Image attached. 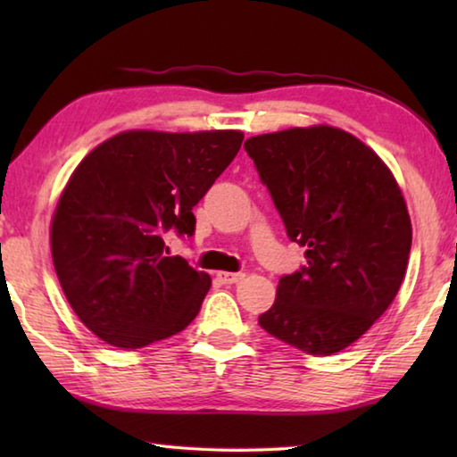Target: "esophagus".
Returning a JSON list of instances; mask_svg holds the SVG:
<instances>
[{
    "instance_id": "esophagus-1",
    "label": "esophagus",
    "mask_w": 457,
    "mask_h": 457,
    "mask_svg": "<svg viewBox=\"0 0 457 457\" xmlns=\"http://www.w3.org/2000/svg\"><path fill=\"white\" fill-rule=\"evenodd\" d=\"M244 276H245V274H242V272H237V274L220 272V274H218V280H220L221 284H237L239 280H244Z\"/></svg>"
}]
</instances>
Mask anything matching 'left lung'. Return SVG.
Here are the masks:
<instances>
[{"instance_id":"1","label":"left lung","mask_w":457,"mask_h":457,"mask_svg":"<svg viewBox=\"0 0 457 457\" xmlns=\"http://www.w3.org/2000/svg\"><path fill=\"white\" fill-rule=\"evenodd\" d=\"M244 149L286 234L306 247V266L280 278L260 327L316 357L346 349L389 308L407 270L411 220L395 177L327 125L252 137Z\"/></svg>"}]
</instances>
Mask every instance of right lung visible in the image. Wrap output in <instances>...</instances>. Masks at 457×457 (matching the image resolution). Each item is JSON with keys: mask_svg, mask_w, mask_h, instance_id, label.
<instances>
[{"mask_svg": "<svg viewBox=\"0 0 457 457\" xmlns=\"http://www.w3.org/2000/svg\"><path fill=\"white\" fill-rule=\"evenodd\" d=\"M242 141L239 130H127L76 167L54 212L52 260L72 311L104 343L141 349L195 319L212 278L165 242L193 236V207Z\"/></svg>", "mask_w": 457, "mask_h": 457, "instance_id": "obj_1", "label": "right lung"}]
</instances>
